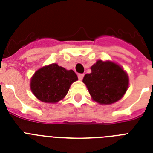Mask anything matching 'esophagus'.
<instances>
[{"instance_id": "esophagus-1", "label": "esophagus", "mask_w": 153, "mask_h": 153, "mask_svg": "<svg viewBox=\"0 0 153 153\" xmlns=\"http://www.w3.org/2000/svg\"><path fill=\"white\" fill-rule=\"evenodd\" d=\"M78 77H79V80H82L84 77V74H78Z\"/></svg>"}]
</instances>
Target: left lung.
<instances>
[{
	"label": "left lung",
	"instance_id": "1",
	"mask_svg": "<svg viewBox=\"0 0 153 153\" xmlns=\"http://www.w3.org/2000/svg\"><path fill=\"white\" fill-rule=\"evenodd\" d=\"M82 82L94 101L104 105L121 99L128 86V75L119 65L102 60L91 67V73L85 74Z\"/></svg>",
	"mask_w": 153,
	"mask_h": 153
}]
</instances>
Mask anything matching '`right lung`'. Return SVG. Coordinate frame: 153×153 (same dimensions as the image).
<instances>
[{"mask_svg":"<svg viewBox=\"0 0 153 153\" xmlns=\"http://www.w3.org/2000/svg\"><path fill=\"white\" fill-rule=\"evenodd\" d=\"M77 80L74 71L52 63L35 73L31 80V90L39 100L55 103L67 95L71 85Z\"/></svg>","mask_w":153,"mask_h":153,"instance_id":"add662e5","label":"right lung"}]
</instances>
